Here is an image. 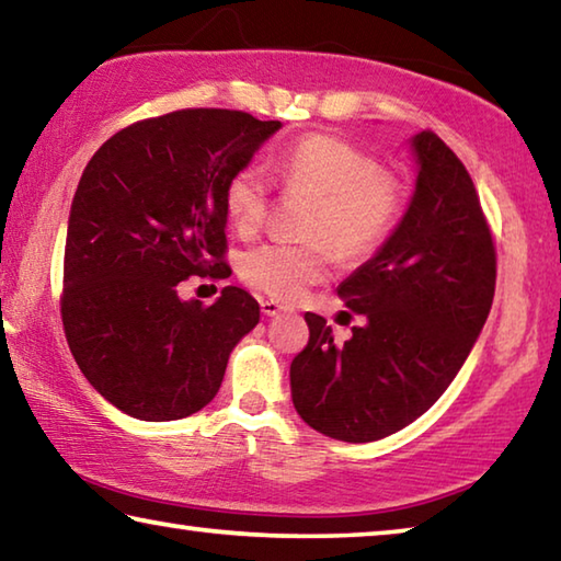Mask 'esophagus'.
<instances>
[{
    "instance_id": "obj_1",
    "label": "esophagus",
    "mask_w": 561,
    "mask_h": 561,
    "mask_svg": "<svg viewBox=\"0 0 561 561\" xmlns=\"http://www.w3.org/2000/svg\"><path fill=\"white\" fill-rule=\"evenodd\" d=\"M260 307H262L264 317H279L282 311H287V307H282V304L274 301V299H262Z\"/></svg>"
}]
</instances>
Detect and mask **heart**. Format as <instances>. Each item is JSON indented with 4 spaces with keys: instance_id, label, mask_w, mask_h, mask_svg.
Here are the masks:
<instances>
[{
    "instance_id": "1",
    "label": "heart",
    "mask_w": 561,
    "mask_h": 561,
    "mask_svg": "<svg viewBox=\"0 0 561 561\" xmlns=\"http://www.w3.org/2000/svg\"><path fill=\"white\" fill-rule=\"evenodd\" d=\"M274 173L287 193L314 197L307 237L317 242L262 244L242 257L240 272L250 287L274 299H297L324 279L331 243L346 260L374 252L401 213V187L378 163L346 140L311 133L274 158ZM270 190L260 168L247 165L225 187V213L237 232H257L267 217ZM330 243L327 245L325 242Z\"/></svg>"
}]
</instances>
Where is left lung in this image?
<instances>
[{
	"instance_id": "8db88e82",
	"label": "left lung",
	"mask_w": 561,
	"mask_h": 561,
	"mask_svg": "<svg viewBox=\"0 0 561 561\" xmlns=\"http://www.w3.org/2000/svg\"><path fill=\"white\" fill-rule=\"evenodd\" d=\"M415 187L401 222L339 284L364 324L336 344L307 311L309 344L291 360L301 421L344 443L405 428L438 401L485 327L495 247L468 170L431 130L408 140Z\"/></svg>"
}]
</instances>
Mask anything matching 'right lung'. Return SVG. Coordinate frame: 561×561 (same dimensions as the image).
I'll use <instances>...</instances> for the list:
<instances>
[{
    "label": "right lung",
    "mask_w": 561,
    "mask_h": 561,
    "mask_svg": "<svg viewBox=\"0 0 561 561\" xmlns=\"http://www.w3.org/2000/svg\"><path fill=\"white\" fill-rule=\"evenodd\" d=\"M282 128L225 108H187L118 130L76 187L61 319L89 383L138 421L193 415L220 391L260 304L225 287L180 299L187 277H230L225 187Z\"/></svg>",
    "instance_id": "right-lung-1"
}]
</instances>
